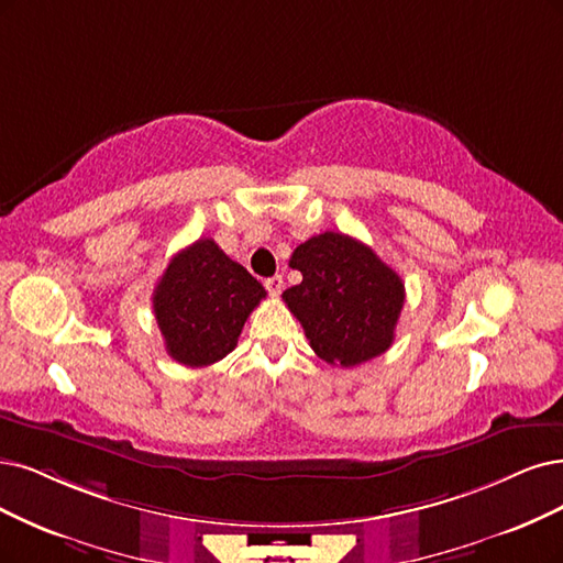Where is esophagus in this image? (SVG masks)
Masks as SVG:
<instances>
[{"instance_id": "obj_1", "label": "esophagus", "mask_w": 563, "mask_h": 563, "mask_svg": "<svg viewBox=\"0 0 563 563\" xmlns=\"http://www.w3.org/2000/svg\"><path fill=\"white\" fill-rule=\"evenodd\" d=\"M264 287H266V292H268L271 297H278V295L283 292V276L266 278V280H264Z\"/></svg>"}]
</instances>
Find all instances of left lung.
Here are the masks:
<instances>
[{
  "instance_id": "1",
  "label": "left lung",
  "mask_w": 563,
  "mask_h": 563,
  "mask_svg": "<svg viewBox=\"0 0 563 563\" xmlns=\"http://www.w3.org/2000/svg\"><path fill=\"white\" fill-rule=\"evenodd\" d=\"M289 266L301 283L283 292L316 355L334 366H357L394 341L406 287L362 241L324 232L301 243Z\"/></svg>"
}]
</instances>
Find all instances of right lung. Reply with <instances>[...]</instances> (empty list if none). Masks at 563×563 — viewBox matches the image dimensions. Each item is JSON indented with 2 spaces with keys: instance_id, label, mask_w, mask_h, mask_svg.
<instances>
[{
  "instance_id": "right-lung-1",
  "label": "right lung",
  "mask_w": 563,
  "mask_h": 563,
  "mask_svg": "<svg viewBox=\"0 0 563 563\" xmlns=\"http://www.w3.org/2000/svg\"><path fill=\"white\" fill-rule=\"evenodd\" d=\"M264 297L262 283L213 239L195 241L169 262L153 295L166 352L192 368L220 362Z\"/></svg>"
}]
</instances>
